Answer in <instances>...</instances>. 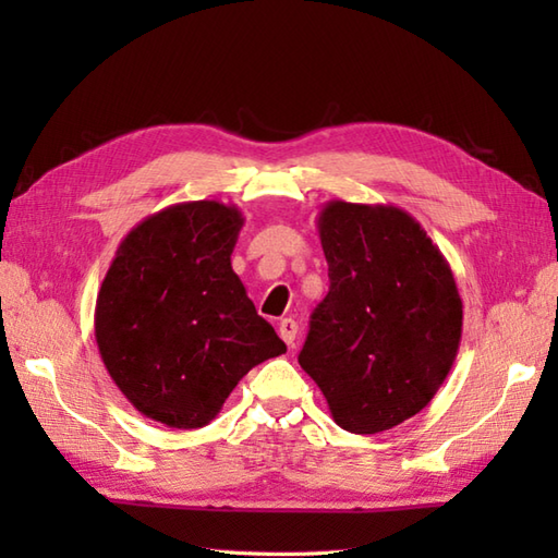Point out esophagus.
Masks as SVG:
<instances>
[{"instance_id": "34e87169", "label": "esophagus", "mask_w": 558, "mask_h": 558, "mask_svg": "<svg viewBox=\"0 0 558 558\" xmlns=\"http://www.w3.org/2000/svg\"><path fill=\"white\" fill-rule=\"evenodd\" d=\"M278 333L288 342V345H294V338H298V322H292V318H282L278 324Z\"/></svg>"}]
</instances>
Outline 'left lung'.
Masks as SVG:
<instances>
[{"mask_svg":"<svg viewBox=\"0 0 558 558\" xmlns=\"http://www.w3.org/2000/svg\"><path fill=\"white\" fill-rule=\"evenodd\" d=\"M330 290L316 306L302 369L352 434L393 429L429 405L462 336L458 286L408 210L328 201L316 218Z\"/></svg>","mask_w":558,"mask_h":558,"instance_id":"left-lung-1","label":"left lung"}]
</instances>
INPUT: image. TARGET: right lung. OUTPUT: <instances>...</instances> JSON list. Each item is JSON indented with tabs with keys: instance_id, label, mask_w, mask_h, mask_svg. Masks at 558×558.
Here are the masks:
<instances>
[{
	"instance_id": "1",
	"label": "right lung",
	"mask_w": 558,
	"mask_h": 558,
	"mask_svg": "<svg viewBox=\"0 0 558 558\" xmlns=\"http://www.w3.org/2000/svg\"><path fill=\"white\" fill-rule=\"evenodd\" d=\"M242 210L186 201L117 246L96 302V342L122 396L148 420L198 429L252 366L286 352L232 270Z\"/></svg>"
}]
</instances>
